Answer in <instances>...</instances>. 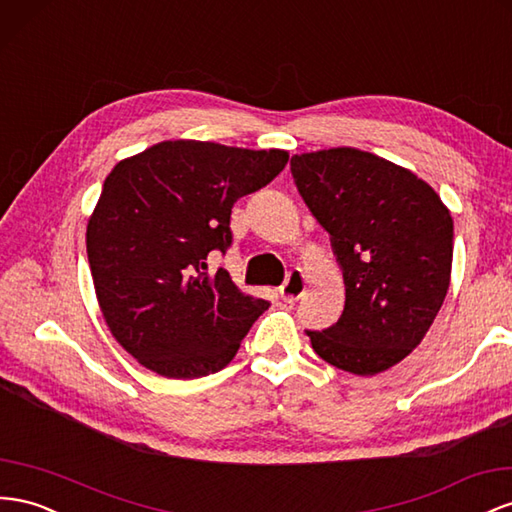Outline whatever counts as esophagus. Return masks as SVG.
<instances>
[{
	"label": "esophagus",
	"instance_id": "obj_1",
	"mask_svg": "<svg viewBox=\"0 0 512 512\" xmlns=\"http://www.w3.org/2000/svg\"><path fill=\"white\" fill-rule=\"evenodd\" d=\"M308 290V280L306 275H303L299 269H293L288 273V278L284 282V286L280 288V295L286 303H295L299 301L303 295H306Z\"/></svg>",
	"mask_w": 512,
	"mask_h": 512
}]
</instances>
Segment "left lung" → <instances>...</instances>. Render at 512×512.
I'll return each instance as SVG.
<instances>
[{
    "label": "left lung",
    "mask_w": 512,
    "mask_h": 512,
    "mask_svg": "<svg viewBox=\"0 0 512 512\" xmlns=\"http://www.w3.org/2000/svg\"><path fill=\"white\" fill-rule=\"evenodd\" d=\"M295 185L342 269L336 325L308 331L327 364L357 377L396 366L418 347L446 299L452 217L411 170L359 148L290 159Z\"/></svg>",
    "instance_id": "left-lung-1"
}]
</instances>
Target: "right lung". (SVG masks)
I'll return each mask as SVG.
<instances>
[{
    "instance_id": "obj_1",
    "label": "right lung",
    "mask_w": 512,
    "mask_h": 512,
    "mask_svg": "<svg viewBox=\"0 0 512 512\" xmlns=\"http://www.w3.org/2000/svg\"><path fill=\"white\" fill-rule=\"evenodd\" d=\"M288 161L250 150L165 140L107 174L88 219L96 299L120 347L168 379L226 368L269 301L245 295L209 258L232 243L239 198L269 185Z\"/></svg>"
}]
</instances>
